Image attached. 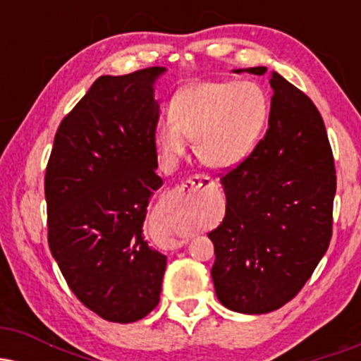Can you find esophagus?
<instances>
[{
  "label": "esophagus",
  "instance_id": "1",
  "mask_svg": "<svg viewBox=\"0 0 361 361\" xmlns=\"http://www.w3.org/2000/svg\"><path fill=\"white\" fill-rule=\"evenodd\" d=\"M212 185H214L212 178L205 175H197L190 178V180H186L185 183H181L180 186H176V188L173 190V195H175L176 198V207L180 210L192 209L195 193L200 192L202 188H210Z\"/></svg>",
  "mask_w": 361,
  "mask_h": 361
}]
</instances>
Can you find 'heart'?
<instances>
[{"label": "heart", "instance_id": "1", "mask_svg": "<svg viewBox=\"0 0 361 361\" xmlns=\"http://www.w3.org/2000/svg\"><path fill=\"white\" fill-rule=\"evenodd\" d=\"M270 100L252 81H202L178 90L169 120L154 128L157 152L176 163L186 152V137L205 166L233 168L251 152L268 122Z\"/></svg>", "mask_w": 361, "mask_h": 361}]
</instances>
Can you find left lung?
I'll return each instance as SVG.
<instances>
[{
	"instance_id": "obj_1",
	"label": "left lung",
	"mask_w": 361,
	"mask_h": 361,
	"mask_svg": "<svg viewBox=\"0 0 361 361\" xmlns=\"http://www.w3.org/2000/svg\"><path fill=\"white\" fill-rule=\"evenodd\" d=\"M267 73L264 66L234 73ZM267 135L221 178L226 215L214 243L215 295L241 314H267L299 293L333 233L334 161L321 114L279 73Z\"/></svg>"
}]
</instances>
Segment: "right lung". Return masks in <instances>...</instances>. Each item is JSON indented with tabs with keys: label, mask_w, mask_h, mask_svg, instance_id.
Returning a JSON list of instances; mask_svg holds the SVG:
<instances>
[{
	"label": "right lung",
	"mask_w": 361,
	"mask_h": 361,
	"mask_svg": "<svg viewBox=\"0 0 361 361\" xmlns=\"http://www.w3.org/2000/svg\"><path fill=\"white\" fill-rule=\"evenodd\" d=\"M166 68L100 76L66 115L45 171L49 247L69 288L110 322L159 302L166 256L144 239L156 175L154 85Z\"/></svg>",
	"instance_id": "1"
}]
</instances>
